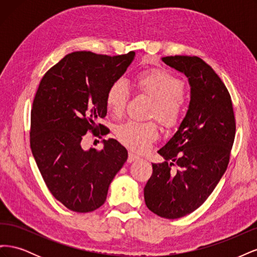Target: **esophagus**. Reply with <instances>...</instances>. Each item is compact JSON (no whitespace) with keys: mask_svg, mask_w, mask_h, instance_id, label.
Segmentation results:
<instances>
[{"mask_svg":"<svg viewBox=\"0 0 257 257\" xmlns=\"http://www.w3.org/2000/svg\"><path fill=\"white\" fill-rule=\"evenodd\" d=\"M137 160H139V157H137L136 154H134V153H132V152H130L128 153V158H127V163H132V162H134V161H137Z\"/></svg>","mask_w":257,"mask_h":257,"instance_id":"obj_1","label":"esophagus"}]
</instances>
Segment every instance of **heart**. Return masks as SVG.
<instances>
[{"instance_id":"1","label":"heart","mask_w":257,"mask_h":257,"mask_svg":"<svg viewBox=\"0 0 257 257\" xmlns=\"http://www.w3.org/2000/svg\"><path fill=\"white\" fill-rule=\"evenodd\" d=\"M135 82L138 91L154 98L149 113L157 118L167 128L176 127L183 113L184 83L175 74L163 67L147 68L136 75ZM131 98V91L126 81L118 78L108 87L105 95L107 109L113 115L121 116L125 112ZM118 141L130 150L146 152L160 136L159 126L154 121H127L116 127Z\"/></svg>"}]
</instances>
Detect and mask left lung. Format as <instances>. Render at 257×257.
Listing matches in <instances>:
<instances>
[{
    "label": "left lung",
    "instance_id": "1",
    "mask_svg": "<svg viewBox=\"0 0 257 257\" xmlns=\"http://www.w3.org/2000/svg\"><path fill=\"white\" fill-rule=\"evenodd\" d=\"M162 60L188 77L191 102L178 132L159 150L165 162L152 164L144 195L153 213L179 219L203 205L219 183L229 163L236 122L229 92L207 62L196 56Z\"/></svg>",
    "mask_w": 257,
    "mask_h": 257
}]
</instances>
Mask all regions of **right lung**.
<instances>
[{
	"label": "right lung",
	"instance_id": "obj_1",
	"mask_svg": "<svg viewBox=\"0 0 257 257\" xmlns=\"http://www.w3.org/2000/svg\"><path fill=\"white\" fill-rule=\"evenodd\" d=\"M135 52L107 56L68 53L44 75L31 108L30 147L53 197L75 212L102 206L112 179L127 159L114 139L84 151L83 136L102 134L106 91L125 73ZM100 138V137H99Z\"/></svg>",
	"mask_w": 257,
	"mask_h": 257
}]
</instances>
